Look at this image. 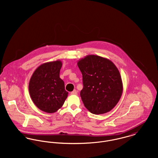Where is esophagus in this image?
Listing matches in <instances>:
<instances>
[{
	"instance_id": "34e87169",
	"label": "esophagus",
	"mask_w": 158,
	"mask_h": 158,
	"mask_svg": "<svg viewBox=\"0 0 158 158\" xmlns=\"http://www.w3.org/2000/svg\"><path fill=\"white\" fill-rule=\"evenodd\" d=\"M71 94H72V95H77V90L74 89V90H73V91L71 92Z\"/></svg>"
}]
</instances>
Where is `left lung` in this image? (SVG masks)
Wrapping results in <instances>:
<instances>
[{"mask_svg":"<svg viewBox=\"0 0 158 158\" xmlns=\"http://www.w3.org/2000/svg\"><path fill=\"white\" fill-rule=\"evenodd\" d=\"M83 75L80 96L85 106L94 114L110 111L120 100L123 83L113 62L98 55H88L77 61Z\"/></svg>","mask_w":158,"mask_h":158,"instance_id":"obj_1","label":"left lung"}]
</instances>
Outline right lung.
Returning <instances> with one entry per match:
<instances>
[{"label":"right lung","instance_id":"1","mask_svg":"<svg viewBox=\"0 0 158 158\" xmlns=\"http://www.w3.org/2000/svg\"><path fill=\"white\" fill-rule=\"evenodd\" d=\"M62 64L60 60L43 63L36 69L30 78V97L34 104L45 113L56 112L68 97L64 83L60 77Z\"/></svg>","mask_w":158,"mask_h":158}]
</instances>
